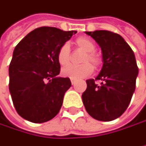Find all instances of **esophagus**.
<instances>
[{"instance_id": "34e87169", "label": "esophagus", "mask_w": 146, "mask_h": 146, "mask_svg": "<svg viewBox=\"0 0 146 146\" xmlns=\"http://www.w3.org/2000/svg\"><path fill=\"white\" fill-rule=\"evenodd\" d=\"M70 81H71V83H72V85H74V84L76 82V80H75V79H71Z\"/></svg>"}]
</instances>
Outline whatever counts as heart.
I'll use <instances>...</instances> for the list:
<instances>
[{"label":"heart","instance_id":"heart-1","mask_svg":"<svg viewBox=\"0 0 146 146\" xmlns=\"http://www.w3.org/2000/svg\"><path fill=\"white\" fill-rule=\"evenodd\" d=\"M76 46L85 52L84 56L82 58V63H84L81 65H69L62 70V75L65 77L70 79H81L85 78L91 75L94 71V67L99 69L102 64L101 58L94 52L95 44L94 42L88 37H79L75 41ZM57 59L58 64L61 66H65L70 63V47L67 44H63L58 50ZM91 62L92 66L90 64Z\"/></svg>","mask_w":146,"mask_h":146}]
</instances>
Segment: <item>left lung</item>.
<instances>
[{
	"label": "left lung",
	"instance_id": "1",
	"mask_svg": "<svg viewBox=\"0 0 146 146\" xmlns=\"http://www.w3.org/2000/svg\"><path fill=\"white\" fill-rule=\"evenodd\" d=\"M102 50L103 67L94 79L87 80L82 102L94 119L110 121L121 116L128 107L139 73L134 53L120 35L109 31H86ZM100 80L98 84L95 82Z\"/></svg>",
	"mask_w": 146,
	"mask_h": 146
}]
</instances>
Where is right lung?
<instances>
[{
	"label": "right lung",
	"instance_id": "add662e5",
	"mask_svg": "<svg viewBox=\"0 0 146 146\" xmlns=\"http://www.w3.org/2000/svg\"><path fill=\"white\" fill-rule=\"evenodd\" d=\"M76 33L43 26L15 46L9 65V91L18 114L25 120L41 123L59 112L71 82L58 76L57 52Z\"/></svg>",
	"mask_w": 146,
	"mask_h": 146
}]
</instances>
